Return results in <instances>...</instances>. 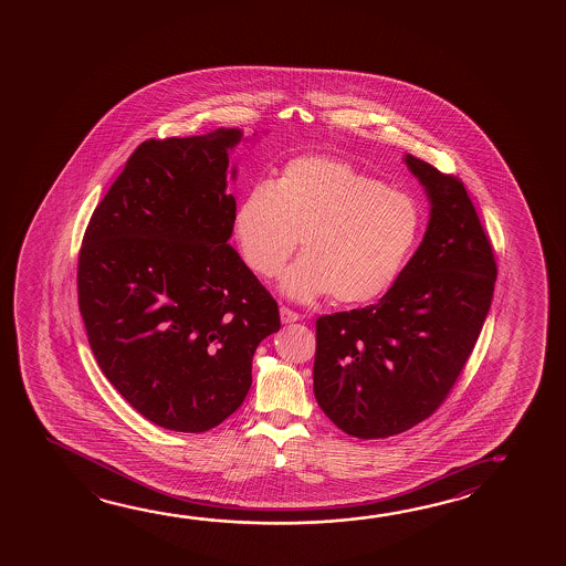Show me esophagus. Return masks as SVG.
Here are the masks:
<instances>
[{
    "mask_svg": "<svg viewBox=\"0 0 566 566\" xmlns=\"http://www.w3.org/2000/svg\"><path fill=\"white\" fill-rule=\"evenodd\" d=\"M280 317H282V324H294L300 319V315L287 306H280Z\"/></svg>",
    "mask_w": 566,
    "mask_h": 566,
    "instance_id": "esophagus-1",
    "label": "esophagus"
}]
</instances>
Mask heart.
I'll return each mask as SVG.
<instances>
[{
    "label": "heart",
    "instance_id": "b5f03b06",
    "mask_svg": "<svg viewBox=\"0 0 566 566\" xmlns=\"http://www.w3.org/2000/svg\"><path fill=\"white\" fill-rule=\"evenodd\" d=\"M422 214L417 201L349 161L300 158L274 184L242 195L234 234L242 259L260 279H274L302 239L282 290L307 302L332 294L361 304L385 294L417 247Z\"/></svg>",
    "mask_w": 566,
    "mask_h": 566
}]
</instances>
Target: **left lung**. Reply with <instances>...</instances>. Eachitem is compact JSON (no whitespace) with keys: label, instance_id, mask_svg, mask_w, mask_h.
I'll return each mask as SVG.
<instances>
[{"label":"left lung","instance_id":"8db88e82","mask_svg":"<svg viewBox=\"0 0 566 566\" xmlns=\"http://www.w3.org/2000/svg\"><path fill=\"white\" fill-rule=\"evenodd\" d=\"M430 221L415 256L377 304L319 315L314 392L335 427L373 440L432 417L472 355L497 264L462 181L408 154Z\"/></svg>","mask_w":566,"mask_h":566}]
</instances>
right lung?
Wrapping results in <instances>:
<instances>
[{
  "label": "right lung",
  "instance_id": "obj_1",
  "mask_svg": "<svg viewBox=\"0 0 566 566\" xmlns=\"http://www.w3.org/2000/svg\"><path fill=\"white\" fill-rule=\"evenodd\" d=\"M241 130L146 139L94 209L78 310L106 379L149 422L205 432L251 389L279 304L229 244V148ZM234 174V171H232Z\"/></svg>",
  "mask_w": 566,
  "mask_h": 566
}]
</instances>
